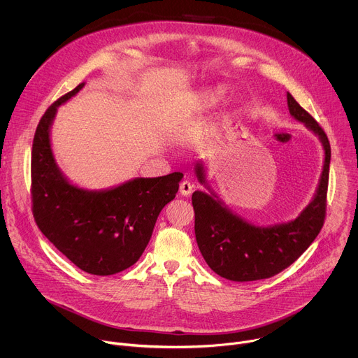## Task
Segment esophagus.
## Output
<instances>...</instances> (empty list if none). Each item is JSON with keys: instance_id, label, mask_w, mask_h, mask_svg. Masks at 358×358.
I'll return each instance as SVG.
<instances>
[{"instance_id": "obj_1", "label": "esophagus", "mask_w": 358, "mask_h": 358, "mask_svg": "<svg viewBox=\"0 0 358 358\" xmlns=\"http://www.w3.org/2000/svg\"><path fill=\"white\" fill-rule=\"evenodd\" d=\"M192 189H194V185L189 182V181H182L181 184H180V194L181 195H184V196H188V195H191V192H192Z\"/></svg>"}]
</instances>
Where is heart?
I'll return each mask as SVG.
<instances>
[{"label":"heart","instance_id":"heart-1","mask_svg":"<svg viewBox=\"0 0 358 358\" xmlns=\"http://www.w3.org/2000/svg\"><path fill=\"white\" fill-rule=\"evenodd\" d=\"M198 105H202V100H195V103H191V106H188V109H196Z\"/></svg>","mask_w":358,"mask_h":358}]
</instances>
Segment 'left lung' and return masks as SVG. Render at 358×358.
<instances>
[{
    "instance_id": "obj_1",
    "label": "left lung",
    "mask_w": 358,
    "mask_h": 358,
    "mask_svg": "<svg viewBox=\"0 0 358 358\" xmlns=\"http://www.w3.org/2000/svg\"><path fill=\"white\" fill-rule=\"evenodd\" d=\"M292 117L313 131L324 148L323 171L310 203L289 222L257 227L232 213L207 184L206 166L195 164L198 181L210 191H195V238L208 266L220 276L234 282H252L275 276L290 266L319 235L326 217V196L331 150L319 123L287 92Z\"/></svg>"
}]
</instances>
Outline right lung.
Segmentation results:
<instances>
[{
	"mask_svg": "<svg viewBox=\"0 0 358 358\" xmlns=\"http://www.w3.org/2000/svg\"><path fill=\"white\" fill-rule=\"evenodd\" d=\"M83 86L59 97L39 120L31 159L32 213L41 232L72 264L90 275L109 276L138 261L159 214L176 198L182 173L137 177L106 189L72 184L54 157L50 127L58 108Z\"/></svg>",
	"mask_w": 358,
	"mask_h": 358,
	"instance_id": "obj_1",
	"label": "right lung"
}]
</instances>
